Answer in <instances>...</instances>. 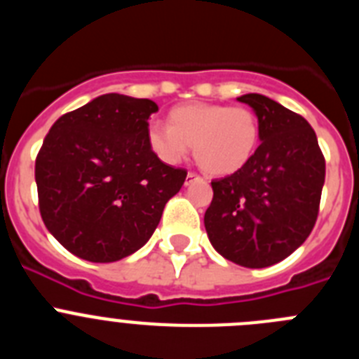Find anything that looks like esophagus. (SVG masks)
I'll use <instances>...</instances> for the list:
<instances>
[{
    "instance_id": "34e87169",
    "label": "esophagus",
    "mask_w": 359,
    "mask_h": 359,
    "mask_svg": "<svg viewBox=\"0 0 359 359\" xmlns=\"http://www.w3.org/2000/svg\"><path fill=\"white\" fill-rule=\"evenodd\" d=\"M194 180H199V177L196 176L194 172H189V174H187V185H189L190 182H194Z\"/></svg>"
}]
</instances>
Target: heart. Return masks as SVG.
<instances>
[{
  "label": "heart",
  "instance_id": "1",
  "mask_svg": "<svg viewBox=\"0 0 359 359\" xmlns=\"http://www.w3.org/2000/svg\"><path fill=\"white\" fill-rule=\"evenodd\" d=\"M147 142L167 165H177L189 147L210 176H230L248 163L259 142V122L246 107L196 102L174 107L167 128L149 126Z\"/></svg>",
  "mask_w": 359,
  "mask_h": 359
}]
</instances>
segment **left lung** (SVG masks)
<instances>
[{"instance_id":"8db88e82","label":"left lung","mask_w":359,"mask_h":359,"mask_svg":"<svg viewBox=\"0 0 359 359\" xmlns=\"http://www.w3.org/2000/svg\"><path fill=\"white\" fill-rule=\"evenodd\" d=\"M237 100L255 113L261 145L243 169L212 182L205 228L224 259L268 268L291 255L315 226L325 160L304 116L259 93Z\"/></svg>"}]
</instances>
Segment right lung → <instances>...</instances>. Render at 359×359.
Instances as JSON below:
<instances>
[{
  "label": "right lung",
  "instance_id": "1",
  "mask_svg": "<svg viewBox=\"0 0 359 359\" xmlns=\"http://www.w3.org/2000/svg\"><path fill=\"white\" fill-rule=\"evenodd\" d=\"M149 98L107 93L52 126L36 160L39 210L73 255L115 262L140 250L187 170L165 165L147 142Z\"/></svg>",
  "mask_w": 359,
  "mask_h": 359
}]
</instances>
